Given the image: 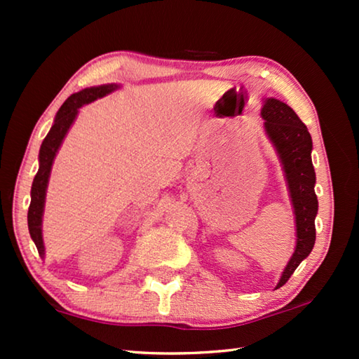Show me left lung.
<instances>
[{"label":"left lung","mask_w":359,"mask_h":359,"mask_svg":"<svg viewBox=\"0 0 359 359\" xmlns=\"http://www.w3.org/2000/svg\"><path fill=\"white\" fill-rule=\"evenodd\" d=\"M264 130L274 144L283 165L290 196L296 215V250L285 267L277 288L288 282L296 267L309 257L315 244V217L318 199L315 194V171L312 165V137L307 126L285 102L267 98L261 109Z\"/></svg>","instance_id":"left-lung-1"}]
</instances>
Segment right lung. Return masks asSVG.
I'll return each mask as SVG.
<instances>
[{
  "label": "right lung",
  "instance_id": "right-lung-1",
  "mask_svg": "<svg viewBox=\"0 0 359 359\" xmlns=\"http://www.w3.org/2000/svg\"><path fill=\"white\" fill-rule=\"evenodd\" d=\"M118 85L107 83L100 85V87H90L85 88L82 92L71 95L68 100L63 102L60 111L55 115L53 125L50 131L47 133L44 141H42L41 150H39V169L38 174L34 175L33 185H32V203L28 208V229L29 236L34 242L36 248L41 257H44V241H42V212H44V203H46V190L48 184V177H50V169L53 158H55L57 151L62 145L66 133L71 128L72 121L76 120V115L79 112V107L83 104H88L98 98H102L114 90H117Z\"/></svg>",
  "mask_w": 359,
  "mask_h": 359
}]
</instances>
